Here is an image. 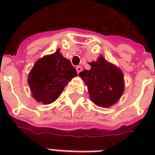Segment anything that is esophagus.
<instances>
[{"label": "esophagus", "mask_w": 155, "mask_h": 155, "mask_svg": "<svg viewBox=\"0 0 155 155\" xmlns=\"http://www.w3.org/2000/svg\"><path fill=\"white\" fill-rule=\"evenodd\" d=\"M76 70H77V72H78V73H80L81 71H82V70H83V68H82L81 66H77V67H76Z\"/></svg>", "instance_id": "1"}]
</instances>
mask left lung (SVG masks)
Listing matches in <instances>:
<instances>
[{
    "instance_id": "8db88e82",
    "label": "left lung",
    "mask_w": 155,
    "mask_h": 155,
    "mask_svg": "<svg viewBox=\"0 0 155 155\" xmlns=\"http://www.w3.org/2000/svg\"><path fill=\"white\" fill-rule=\"evenodd\" d=\"M91 70H84L79 77L87 85L90 98L97 106L108 108L116 104L124 91V76L115 64L100 55L89 63Z\"/></svg>"
}]
</instances>
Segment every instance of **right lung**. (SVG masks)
<instances>
[{
    "mask_svg": "<svg viewBox=\"0 0 155 155\" xmlns=\"http://www.w3.org/2000/svg\"><path fill=\"white\" fill-rule=\"evenodd\" d=\"M76 76L77 71L71 61L58 49L35 62L27 82L33 98L38 103L50 104L59 97L65 85Z\"/></svg>",
    "mask_w": 155,
    "mask_h": 155,
    "instance_id": "right-lung-1",
    "label": "right lung"
}]
</instances>
